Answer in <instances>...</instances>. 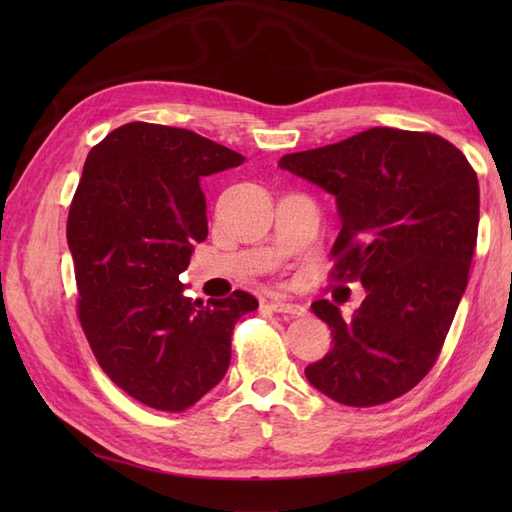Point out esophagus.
I'll use <instances>...</instances> for the list:
<instances>
[{"mask_svg": "<svg viewBox=\"0 0 512 512\" xmlns=\"http://www.w3.org/2000/svg\"><path fill=\"white\" fill-rule=\"evenodd\" d=\"M268 306H270V310L281 312V314H290V317H303V314H306V308L299 306V303L286 301V299H273V301H268Z\"/></svg>", "mask_w": 512, "mask_h": 512, "instance_id": "esophagus-1", "label": "esophagus"}]
</instances>
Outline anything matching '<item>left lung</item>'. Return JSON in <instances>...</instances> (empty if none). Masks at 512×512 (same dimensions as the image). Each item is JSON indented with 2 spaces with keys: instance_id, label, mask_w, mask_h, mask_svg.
<instances>
[{
  "instance_id": "1",
  "label": "left lung",
  "mask_w": 512,
  "mask_h": 512,
  "mask_svg": "<svg viewBox=\"0 0 512 512\" xmlns=\"http://www.w3.org/2000/svg\"><path fill=\"white\" fill-rule=\"evenodd\" d=\"M279 167L334 195V277L365 288L350 321L328 299L312 303L334 345L306 367L310 385L350 407L407 394L436 363L469 281L480 224L473 167L449 140L394 127L288 154Z\"/></svg>"
}]
</instances>
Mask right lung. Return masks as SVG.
Here are the masks:
<instances>
[{"mask_svg": "<svg viewBox=\"0 0 512 512\" xmlns=\"http://www.w3.org/2000/svg\"><path fill=\"white\" fill-rule=\"evenodd\" d=\"M244 156L189 129L127 123L85 158L68 215L79 319L96 361L147 407L182 411L224 378L237 319L257 299L204 303L180 275L209 233L202 178Z\"/></svg>", "mask_w": 512, "mask_h": 512, "instance_id": "obj_1", "label": "right lung"}]
</instances>
